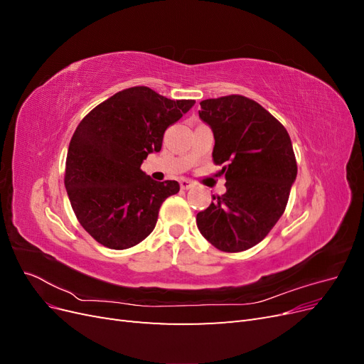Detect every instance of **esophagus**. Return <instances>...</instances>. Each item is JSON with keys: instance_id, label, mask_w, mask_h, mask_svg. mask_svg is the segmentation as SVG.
<instances>
[{"instance_id": "34e87169", "label": "esophagus", "mask_w": 364, "mask_h": 364, "mask_svg": "<svg viewBox=\"0 0 364 364\" xmlns=\"http://www.w3.org/2000/svg\"><path fill=\"white\" fill-rule=\"evenodd\" d=\"M179 185H181L182 190H190V188H193V186H194V182L190 181V179H181Z\"/></svg>"}]
</instances>
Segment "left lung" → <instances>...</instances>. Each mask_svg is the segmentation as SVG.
Masks as SVG:
<instances>
[{
	"instance_id": "left-lung-1",
	"label": "left lung",
	"mask_w": 364,
	"mask_h": 364,
	"mask_svg": "<svg viewBox=\"0 0 364 364\" xmlns=\"http://www.w3.org/2000/svg\"><path fill=\"white\" fill-rule=\"evenodd\" d=\"M213 129L215 165L226 193L196 217L200 234L223 252H243L266 238L285 211L297 165L289 132L261 105L243 95L200 102Z\"/></svg>"
}]
</instances>
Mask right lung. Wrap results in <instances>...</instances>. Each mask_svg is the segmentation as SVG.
<instances>
[{
    "label": "right lung",
    "mask_w": 364,
    "mask_h": 364,
    "mask_svg": "<svg viewBox=\"0 0 364 364\" xmlns=\"http://www.w3.org/2000/svg\"><path fill=\"white\" fill-rule=\"evenodd\" d=\"M147 86L123 90L95 106L71 138L65 188L83 229L105 247L136 246L156 226L162 202L179 193L141 170L162 147L164 132L194 106Z\"/></svg>",
    "instance_id": "add662e5"
}]
</instances>
